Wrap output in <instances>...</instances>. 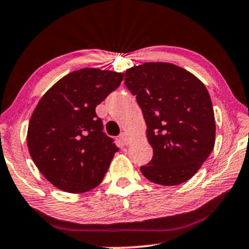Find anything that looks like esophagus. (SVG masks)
Instances as JSON below:
<instances>
[{
  "label": "esophagus",
  "instance_id": "obj_1",
  "mask_svg": "<svg viewBox=\"0 0 249 249\" xmlns=\"http://www.w3.org/2000/svg\"><path fill=\"white\" fill-rule=\"evenodd\" d=\"M119 140H120V142H121L124 145H127L128 142H129V140H128L127 134H125V133H121V134H120V135H119Z\"/></svg>",
  "mask_w": 249,
  "mask_h": 249
}]
</instances>
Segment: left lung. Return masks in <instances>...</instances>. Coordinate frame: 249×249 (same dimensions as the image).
Here are the masks:
<instances>
[{
  "instance_id": "1",
  "label": "left lung",
  "mask_w": 249,
  "mask_h": 249,
  "mask_svg": "<svg viewBox=\"0 0 249 249\" xmlns=\"http://www.w3.org/2000/svg\"><path fill=\"white\" fill-rule=\"evenodd\" d=\"M124 85L141 107L153 159L141 166L150 182L171 186L189 180L215 142L211 98L197 77L169 63L128 69Z\"/></svg>"
}]
</instances>
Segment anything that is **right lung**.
<instances>
[{
	"mask_svg": "<svg viewBox=\"0 0 249 249\" xmlns=\"http://www.w3.org/2000/svg\"><path fill=\"white\" fill-rule=\"evenodd\" d=\"M122 80L124 73L86 67L61 78L38 102L29 124V153L55 188L83 194L102 182L119 148L95 108Z\"/></svg>",
	"mask_w": 249,
	"mask_h": 249,
	"instance_id": "add662e5",
	"label": "right lung"
}]
</instances>
